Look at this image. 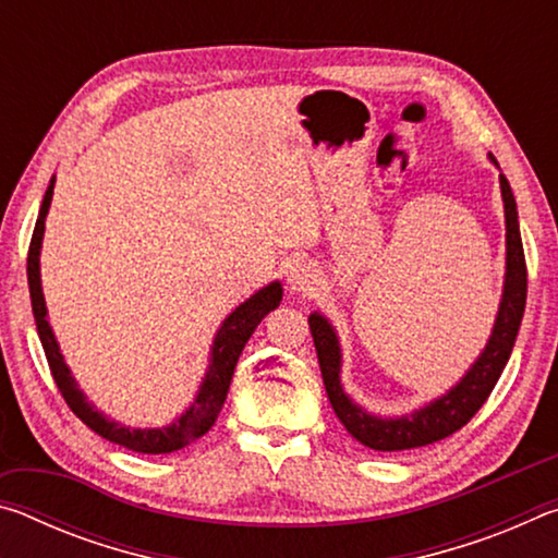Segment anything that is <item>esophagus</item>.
<instances>
[{"mask_svg":"<svg viewBox=\"0 0 558 558\" xmlns=\"http://www.w3.org/2000/svg\"><path fill=\"white\" fill-rule=\"evenodd\" d=\"M288 286L292 292H310L317 286V270L310 263H295L288 272Z\"/></svg>","mask_w":558,"mask_h":558,"instance_id":"esophagus-1","label":"esophagus"}]
</instances>
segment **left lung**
I'll return each instance as SVG.
<instances>
[{
  "instance_id": "1",
  "label": "left lung",
  "mask_w": 558,
  "mask_h": 558,
  "mask_svg": "<svg viewBox=\"0 0 558 558\" xmlns=\"http://www.w3.org/2000/svg\"><path fill=\"white\" fill-rule=\"evenodd\" d=\"M499 184H502L507 219V276L497 323L483 356L472 364L465 379L456 389H450L442 399L405 415V418H376V415L362 411L356 403L349 401V396L339 386V344L332 327H329L323 315L315 313L310 317V332H313L315 339L319 372H323L329 403H332L337 418L344 423V428L362 446L384 452L430 446V442L448 438L465 426V423H470L472 415L483 409L487 396L493 393L499 374H502L507 359L512 354L526 305V260L517 221L514 194L505 174H499Z\"/></svg>"
}]
</instances>
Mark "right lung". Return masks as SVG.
Segmentation results:
<instances>
[{
    "instance_id": "1",
    "label": "right lung",
    "mask_w": 558,
    "mask_h": 558,
    "mask_svg": "<svg viewBox=\"0 0 558 558\" xmlns=\"http://www.w3.org/2000/svg\"><path fill=\"white\" fill-rule=\"evenodd\" d=\"M53 196V179L49 189H46L39 219H36L32 243H29V256H26V276H29V292H32V310L36 319V329H39V339L46 354V362H49V369L56 386L63 396V401L69 403V409L78 415V418L86 423L90 430H96L98 436L108 438L110 442H118V446L128 448L132 452H147V456H162V452H174L186 448L189 442L202 438L206 430L214 426L216 415L221 413L226 393H229L231 376L235 369V362L243 352L245 342L253 335V329L266 317L270 310H276L282 300V288L280 282H270L268 288L258 290L251 300H245L241 307H235L233 313L226 317L221 325L219 335H216L214 342V359L209 366V374L202 384V391L196 396L182 418L167 428H145V430H130L125 426H118V423L108 421L106 415L98 413L93 405L86 401V396L78 391L69 366L63 364V356L59 352V344H56V337L49 327V319H46V305H44V292H41V278H39V251H41V239H44V219L49 214Z\"/></svg>"
}]
</instances>
